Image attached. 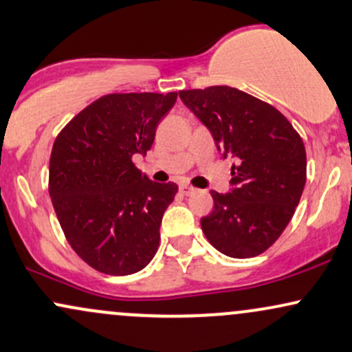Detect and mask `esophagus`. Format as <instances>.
<instances>
[{"label": "esophagus", "mask_w": 352, "mask_h": 352, "mask_svg": "<svg viewBox=\"0 0 352 352\" xmlns=\"http://www.w3.org/2000/svg\"><path fill=\"white\" fill-rule=\"evenodd\" d=\"M179 191L184 194V196H191V194L196 191V189L192 188V186H188V184H181L179 186Z\"/></svg>", "instance_id": "34e87169"}]
</instances>
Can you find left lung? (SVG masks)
Returning <instances> with one entry per match:
<instances>
[{"instance_id":"8db88e82","label":"left lung","mask_w":352,"mask_h":352,"mask_svg":"<svg viewBox=\"0 0 352 352\" xmlns=\"http://www.w3.org/2000/svg\"><path fill=\"white\" fill-rule=\"evenodd\" d=\"M179 98L235 158L230 191H210L214 210L201 219L210 245L234 258L265 252L282 235L307 183V151L292 123L270 103L227 85L181 90Z\"/></svg>"}]
</instances>
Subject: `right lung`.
I'll return each instance as SVG.
<instances>
[{
	"label": "right lung",
	"instance_id": "add662e5",
	"mask_svg": "<svg viewBox=\"0 0 352 352\" xmlns=\"http://www.w3.org/2000/svg\"><path fill=\"white\" fill-rule=\"evenodd\" d=\"M176 92L110 94L85 107L57 135L49 194L70 247L95 270L131 275L155 257L175 183H155L133 164L155 142Z\"/></svg>",
	"mask_w": 352,
	"mask_h": 352
}]
</instances>
